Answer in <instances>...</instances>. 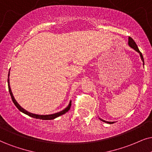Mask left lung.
Segmentation results:
<instances>
[{"instance_id": "obj_1", "label": "left lung", "mask_w": 152, "mask_h": 152, "mask_svg": "<svg viewBox=\"0 0 152 152\" xmlns=\"http://www.w3.org/2000/svg\"><path fill=\"white\" fill-rule=\"evenodd\" d=\"M128 45H129L130 48H132V49H134L136 52H137V53L140 54V57H141L142 61V62H143V65H145V62H144V58H143L141 52L140 51V50L138 49V47H137V44L135 43V42L134 41V40L132 39L131 37L128 38ZM99 120H101L102 121H103V122H104V123H107V124H114V122H111V121H106L103 120V119H102L100 118H99Z\"/></svg>"}]
</instances>
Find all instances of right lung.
I'll list each match as a JSON object with an SVG mask.
<instances>
[{
    "label": "right lung",
    "instance_id": "add662e5",
    "mask_svg": "<svg viewBox=\"0 0 152 152\" xmlns=\"http://www.w3.org/2000/svg\"><path fill=\"white\" fill-rule=\"evenodd\" d=\"M9 76H10V71H9V73H8V78H7V83H8L9 92H10V95H11V97H12L13 103L15 104V105L17 107V108L19 110L21 111V112L24 113V114L28 115V116H29L32 117V118H34L41 119V120H52V119L56 118L57 117H59V116H61V115L64 114L65 113H66L67 111H68L70 109L71 105H72V101L69 102V104L68 106H67L64 109H63L62 111H59V112H57V113H55V114H53L40 115V114H33V113H31V112H29V111H26V109H24V108H22V107H21L20 105L18 104V102H17L16 101V99H15L14 96H13V94L12 93V90H11L10 86V78H9Z\"/></svg>",
    "mask_w": 152,
    "mask_h": 152
}]
</instances>
